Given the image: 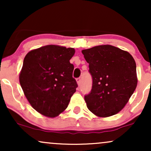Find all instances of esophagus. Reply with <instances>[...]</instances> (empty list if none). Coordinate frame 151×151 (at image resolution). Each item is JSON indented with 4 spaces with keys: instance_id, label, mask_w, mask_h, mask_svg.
I'll use <instances>...</instances> for the list:
<instances>
[{
    "instance_id": "1",
    "label": "esophagus",
    "mask_w": 151,
    "mask_h": 151,
    "mask_svg": "<svg viewBox=\"0 0 151 151\" xmlns=\"http://www.w3.org/2000/svg\"><path fill=\"white\" fill-rule=\"evenodd\" d=\"M77 84H78V85H80L81 84V79L80 77H79V78H77Z\"/></svg>"
}]
</instances>
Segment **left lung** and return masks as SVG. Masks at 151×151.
<instances>
[{
	"instance_id": "8db88e82",
	"label": "left lung",
	"mask_w": 151,
	"mask_h": 151,
	"mask_svg": "<svg viewBox=\"0 0 151 151\" xmlns=\"http://www.w3.org/2000/svg\"><path fill=\"white\" fill-rule=\"evenodd\" d=\"M81 52L92 77L91 91L84 96L87 108L100 117L115 115L125 106L136 88L134 59L128 52L109 45Z\"/></svg>"
}]
</instances>
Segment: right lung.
I'll return each instance as SVG.
<instances>
[{"mask_svg": "<svg viewBox=\"0 0 151 151\" xmlns=\"http://www.w3.org/2000/svg\"><path fill=\"white\" fill-rule=\"evenodd\" d=\"M75 50L47 45L26 55L20 84L32 108L48 117H55L68 106L77 83L70 63Z\"/></svg>", "mask_w": 151, "mask_h": 151, "instance_id": "obj_1", "label": "right lung"}]
</instances>
